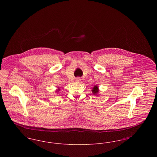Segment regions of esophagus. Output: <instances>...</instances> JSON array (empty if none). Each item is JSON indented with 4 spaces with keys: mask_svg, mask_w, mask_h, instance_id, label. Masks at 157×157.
<instances>
[{
    "mask_svg": "<svg viewBox=\"0 0 157 157\" xmlns=\"http://www.w3.org/2000/svg\"><path fill=\"white\" fill-rule=\"evenodd\" d=\"M76 82H79L80 81H81V78H79V77H78V78H76Z\"/></svg>",
    "mask_w": 157,
    "mask_h": 157,
    "instance_id": "esophagus-1",
    "label": "esophagus"
}]
</instances>
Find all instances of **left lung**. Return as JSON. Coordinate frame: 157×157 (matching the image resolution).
Here are the masks:
<instances>
[{
    "label": "left lung",
    "mask_w": 157,
    "mask_h": 157,
    "mask_svg": "<svg viewBox=\"0 0 157 157\" xmlns=\"http://www.w3.org/2000/svg\"><path fill=\"white\" fill-rule=\"evenodd\" d=\"M92 92H93L94 94H97L98 92V91H99L98 87L97 86H95L94 87V88L92 90Z\"/></svg>",
    "instance_id": "8db88e82"
}]
</instances>
